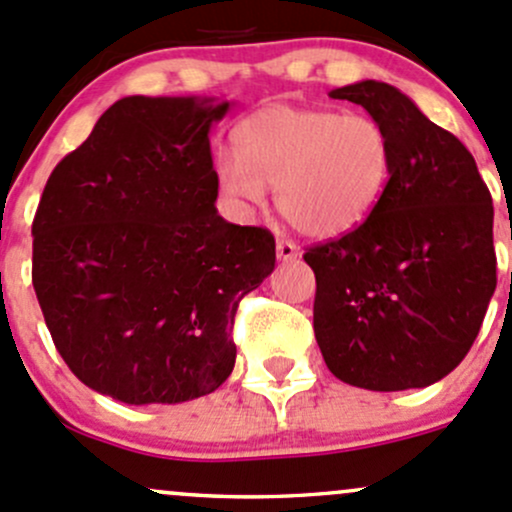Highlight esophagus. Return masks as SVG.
<instances>
[{"label":"esophagus","mask_w":512,"mask_h":512,"mask_svg":"<svg viewBox=\"0 0 512 512\" xmlns=\"http://www.w3.org/2000/svg\"><path fill=\"white\" fill-rule=\"evenodd\" d=\"M299 255H301V250L294 245L292 240H277V260L292 262V260H297Z\"/></svg>","instance_id":"esophagus-1"}]
</instances>
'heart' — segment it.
Wrapping results in <instances>:
<instances>
[{
	"instance_id": "1",
	"label": "heart",
	"mask_w": 512,
	"mask_h": 512,
	"mask_svg": "<svg viewBox=\"0 0 512 512\" xmlns=\"http://www.w3.org/2000/svg\"><path fill=\"white\" fill-rule=\"evenodd\" d=\"M235 154L215 166L220 191L242 208L274 203L301 235L341 238L358 228L383 196L390 139L368 115L272 105L252 112L233 134Z\"/></svg>"
}]
</instances>
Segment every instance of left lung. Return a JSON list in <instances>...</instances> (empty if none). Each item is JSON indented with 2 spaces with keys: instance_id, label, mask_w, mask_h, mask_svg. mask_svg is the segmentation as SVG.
I'll use <instances>...</instances> for the list:
<instances>
[{
  "instance_id": "1",
  "label": "left lung",
  "mask_w": 512,
  "mask_h": 512,
  "mask_svg": "<svg viewBox=\"0 0 512 512\" xmlns=\"http://www.w3.org/2000/svg\"><path fill=\"white\" fill-rule=\"evenodd\" d=\"M328 95L383 125L392 164L368 218L306 250L316 343L348 385L427 387L466 358L496 292L491 191L469 149L392 85L360 80Z\"/></svg>"
}]
</instances>
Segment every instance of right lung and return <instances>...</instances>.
<instances>
[{
    "label": "right lung",
    "instance_id": "1",
    "mask_svg": "<svg viewBox=\"0 0 512 512\" xmlns=\"http://www.w3.org/2000/svg\"><path fill=\"white\" fill-rule=\"evenodd\" d=\"M230 102L132 98L48 176L34 235L43 319L75 378L125 405L218 390L235 311L274 270L270 230L218 215L213 122Z\"/></svg>",
    "mask_w": 512,
    "mask_h": 512
}]
</instances>
